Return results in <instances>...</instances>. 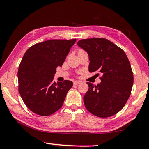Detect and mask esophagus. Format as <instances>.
I'll use <instances>...</instances> for the list:
<instances>
[{
    "label": "esophagus",
    "mask_w": 149,
    "mask_h": 149,
    "mask_svg": "<svg viewBox=\"0 0 149 149\" xmlns=\"http://www.w3.org/2000/svg\"><path fill=\"white\" fill-rule=\"evenodd\" d=\"M80 82H81V81H74V85H75L79 84Z\"/></svg>",
    "instance_id": "esophagus-1"
}]
</instances>
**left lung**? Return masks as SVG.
<instances>
[{"label": "left lung", "mask_w": 149, "mask_h": 149, "mask_svg": "<svg viewBox=\"0 0 149 149\" xmlns=\"http://www.w3.org/2000/svg\"><path fill=\"white\" fill-rule=\"evenodd\" d=\"M77 45L89 55V71L102 75L101 82L97 85L87 82L89 90L84 97L85 107L98 117L115 115L125 106L133 84L132 67L125 52L104 38L81 39Z\"/></svg>", "instance_id": "obj_1"}]
</instances>
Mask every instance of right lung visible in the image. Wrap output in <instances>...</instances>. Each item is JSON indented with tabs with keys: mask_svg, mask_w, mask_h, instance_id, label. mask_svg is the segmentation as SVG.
Masks as SVG:
<instances>
[{
	"mask_svg": "<svg viewBox=\"0 0 149 149\" xmlns=\"http://www.w3.org/2000/svg\"><path fill=\"white\" fill-rule=\"evenodd\" d=\"M76 39H52L33 45L19 65V92L29 109L40 116L54 114L63 105L71 81H53L56 68L62 66Z\"/></svg>",
	"mask_w": 149,
	"mask_h": 149,
	"instance_id": "right-lung-1",
	"label": "right lung"
}]
</instances>
